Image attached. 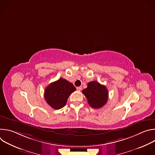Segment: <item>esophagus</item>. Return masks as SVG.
<instances>
[{"instance_id": "1", "label": "esophagus", "mask_w": 155, "mask_h": 155, "mask_svg": "<svg viewBox=\"0 0 155 155\" xmlns=\"http://www.w3.org/2000/svg\"><path fill=\"white\" fill-rule=\"evenodd\" d=\"M81 89H82L81 86H78V87H77V90L78 91H81Z\"/></svg>"}]
</instances>
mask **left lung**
<instances>
[{"instance_id": "8db88e82", "label": "left lung", "mask_w": 155, "mask_h": 155, "mask_svg": "<svg viewBox=\"0 0 155 155\" xmlns=\"http://www.w3.org/2000/svg\"><path fill=\"white\" fill-rule=\"evenodd\" d=\"M89 105L94 108H100L107 102L108 92L107 87L99 82L93 81L87 83V87L82 91Z\"/></svg>"}]
</instances>
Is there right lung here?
<instances>
[{"mask_svg":"<svg viewBox=\"0 0 155 155\" xmlns=\"http://www.w3.org/2000/svg\"><path fill=\"white\" fill-rule=\"evenodd\" d=\"M75 90L72 83L61 78L45 88L44 97L50 106L58 110L65 106L69 96Z\"/></svg>","mask_w":155,"mask_h":155,"instance_id":"right-lung-1","label":"right lung"}]
</instances>
